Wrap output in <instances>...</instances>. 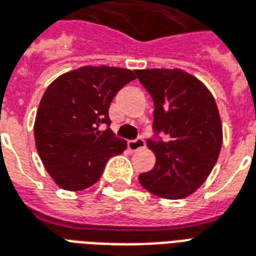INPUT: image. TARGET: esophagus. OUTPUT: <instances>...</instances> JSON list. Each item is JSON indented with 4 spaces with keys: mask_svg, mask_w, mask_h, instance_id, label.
<instances>
[{
    "mask_svg": "<svg viewBox=\"0 0 256 256\" xmlns=\"http://www.w3.org/2000/svg\"><path fill=\"white\" fill-rule=\"evenodd\" d=\"M128 148L132 152H136L138 149H142V148H145V140L142 137H138L136 140L128 141Z\"/></svg>",
    "mask_w": 256,
    "mask_h": 256,
    "instance_id": "34e87169",
    "label": "esophagus"
}]
</instances>
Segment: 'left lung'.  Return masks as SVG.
I'll return each mask as SVG.
<instances>
[{"instance_id": "obj_1", "label": "left lung", "mask_w": 256, "mask_h": 256, "mask_svg": "<svg viewBox=\"0 0 256 256\" xmlns=\"http://www.w3.org/2000/svg\"><path fill=\"white\" fill-rule=\"evenodd\" d=\"M136 74L154 104L153 136L146 145L156 164L138 176L140 183L157 196L184 198L206 180L220 154L217 104L205 85L180 69L136 70Z\"/></svg>"}]
</instances>
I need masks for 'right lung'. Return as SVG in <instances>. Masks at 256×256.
I'll list each match as a JSON object with an SVG mask.
<instances>
[{"instance_id":"1","label":"right lung","mask_w":256,"mask_h":256,"mask_svg":"<svg viewBox=\"0 0 256 256\" xmlns=\"http://www.w3.org/2000/svg\"><path fill=\"white\" fill-rule=\"evenodd\" d=\"M134 78L128 69L84 66L46 90L35 119V142L47 172L64 190L94 184L110 158L126 149V141L110 128L108 108Z\"/></svg>"}]
</instances>
